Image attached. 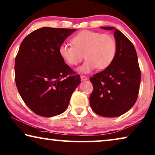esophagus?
I'll list each match as a JSON object with an SVG mask.
<instances>
[{"instance_id": "1", "label": "esophagus", "mask_w": 155, "mask_h": 155, "mask_svg": "<svg viewBox=\"0 0 155 155\" xmlns=\"http://www.w3.org/2000/svg\"><path fill=\"white\" fill-rule=\"evenodd\" d=\"M81 81H86V80H87V78L86 77H85V76H83V75H81Z\"/></svg>"}]
</instances>
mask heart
Wrapping results in <instances>:
<instances>
[{
	"label": "heart",
	"instance_id": "1",
	"mask_svg": "<svg viewBox=\"0 0 155 155\" xmlns=\"http://www.w3.org/2000/svg\"><path fill=\"white\" fill-rule=\"evenodd\" d=\"M73 45L63 43L58 53L70 65H76L85 57L86 60L78 68V72L88 74L97 68L104 70L112 64L117 53L114 38L107 34L83 30L72 38Z\"/></svg>",
	"mask_w": 155,
	"mask_h": 155
}]
</instances>
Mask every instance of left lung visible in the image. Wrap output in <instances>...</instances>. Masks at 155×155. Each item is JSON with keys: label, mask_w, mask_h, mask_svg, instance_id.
I'll use <instances>...</instances> for the list:
<instances>
[{"label": "left lung", "mask_w": 155, "mask_h": 155, "mask_svg": "<svg viewBox=\"0 0 155 155\" xmlns=\"http://www.w3.org/2000/svg\"><path fill=\"white\" fill-rule=\"evenodd\" d=\"M101 28L114 30L117 53L109 67L90 79L93 85L90 104L100 116L117 117L127 112L136 102L141 71L136 50L130 41L113 27Z\"/></svg>", "instance_id": "obj_1"}]
</instances>
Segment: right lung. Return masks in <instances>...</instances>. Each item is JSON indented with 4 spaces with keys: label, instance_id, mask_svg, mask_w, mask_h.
Returning <instances> with one entry per match:
<instances>
[{
    "label": "right lung",
    "instance_id": "obj_1",
    "mask_svg": "<svg viewBox=\"0 0 155 155\" xmlns=\"http://www.w3.org/2000/svg\"><path fill=\"white\" fill-rule=\"evenodd\" d=\"M74 29L44 27L22 41L15 60V81L23 101L36 114L56 116L68 108L81 83L78 74L65 64L59 46Z\"/></svg>",
    "mask_w": 155,
    "mask_h": 155
}]
</instances>
